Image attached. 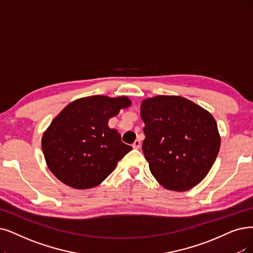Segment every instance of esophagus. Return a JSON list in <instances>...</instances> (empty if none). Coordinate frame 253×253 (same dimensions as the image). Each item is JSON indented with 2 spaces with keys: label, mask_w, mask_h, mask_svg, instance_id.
Segmentation results:
<instances>
[{
  "label": "esophagus",
  "mask_w": 253,
  "mask_h": 253,
  "mask_svg": "<svg viewBox=\"0 0 253 253\" xmlns=\"http://www.w3.org/2000/svg\"><path fill=\"white\" fill-rule=\"evenodd\" d=\"M140 146H141V142H140V140H136L135 142L133 143V147H134V148H136V149H138V148H140Z\"/></svg>",
  "instance_id": "obj_1"
}]
</instances>
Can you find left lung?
Masks as SVG:
<instances>
[{
  "label": "left lung",
  "mask_w": 253,
  "mask_h": 253,
  "mask_svg": "<svg viewBox=\"0 0 253 253\" xmlns=\"http://www.w3.org/2000/svg\"><path fill=\"white\" fill-rule=\"evenodd\" d=\"M141 117L145 124L142 151L151 174L168 190L198 185L220 149L214 117L191 100L172 95L143 100Z\"/></svg>",
  "instance_id": "1"
}]
</instances>
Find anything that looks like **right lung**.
<instances>
[{
  "instance_id": "add662e5",
  "label": "right lung",
  "mask_w": 253,
  "mask_h": 253,
  "mask_svg": "<svg viewBox=\"0 0 253 253\" xmlns=\"http://www.w3.org/2000/svg\"><path fill=\"white\" fill-rule=\"evenodd\" d=\"M129 105L126 96L94 95L66 106L42 136V151L52 173L76 189L102 183L133 149L108 126V120Z\"/></svg>"
}]
</instances>
